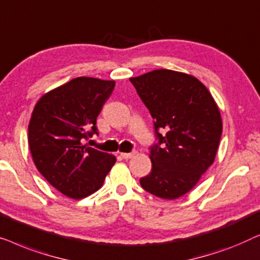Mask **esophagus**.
Wrapping results in <instances>:
<instances>
[{
  "label": "esophagus",
  "mask_w": 260,
  "mask_h": 260,
  "mask_svg": "<svg viewBox=\"0 0 260 260\" xmlns=\"http://www.w3.org/2000/svg\"><path fill=\"white\" fill-rule=\"evenodd\" d=\"M135 153H137V152L132 151V152H129V153H121V154H120V155H121L123 159H131L132 156L135 155Z\"/></svg>",
  "instance_id": "34e87169"
}]
</instances>
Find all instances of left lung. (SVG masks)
<instances>
[{
	"instance_id": "left-lung-1",
	"label": "left lung",
	"mask_w": 260,
	"mask_h": 260,
	"mask_svg": "<svg viewBox=\"0 0 260 260\" xmlns=\"http://www.w3.org/2000/svg\"><path fill=\"white\" fill-rule=\"evenodd\" d=\"M129 81L154 120L156 138L149 147L152 171L140 184L153 196L177 199L213 164L222 131L220 113L194 76L156 69Z\"/></svg>"
}]
</instances>
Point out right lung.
Returning a JSON list of instances; mask_svg holds the SVG:
<instances>
[{
	"instance_id": "1",
	"label": "right lung",
	"mask_w": 260,
	"mask_h": 260,
	"mask_svg": "<svg viewBox=\"0 0 260 260\" xmlns=\"http://www.w3.org/2000/svg\"><path fill=\"white\" fill-rule=\"evenodd\" d=\"M114 81L73 79L40 99L28 126V142L40 173L62 194L81 199L98 191L115 156L83 145L99 135L96 118Z\"/></svg>"
}]
</instances>
